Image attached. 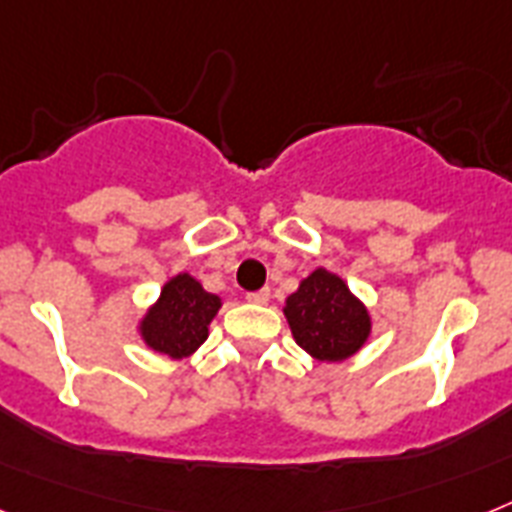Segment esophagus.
Returning a JSON list of instances; mask_svg holds the SVG:
<instances>
[{"label":"esophagus","mask_w":512,"mask_h":512,"mask_svg":"<svg viewBox=\"0 0 512 512\" xmlns=\"http://www.w3.org/2000/svg\"><path fill=\"white\" fill-rule=\"evenodd\" d=\"M247 302L249 304H268L270 302V289L252 291V294H247Z\"/></svg>","instance_id":"esophagus-1"}]
</instances>
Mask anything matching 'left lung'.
I'll return each instance as SVG.
<instances>
[{
    "label": "left lung",
    "instance_id": "obj_1",
    "mask_svg": "<svg viewBox=\"0 0 512 512\" xmlns=\"http://www.w3.org/2000/svg\"><path fill=\"white\" fill-rule=\"evenodd\" d=\"M294 341L317 362H346L372 336L367 304L338 273L315 268L283 302Z\"/></svg>",
    "mask_w": 512,
    "mask_h": 512
}]
</instances>
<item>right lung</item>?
I'll list each match as a JSON object with an SVG mask.
<instances>
[{
    "label": "right lung",
    "mask_w": 512,
    "mask_h": 512,
    "mask_svg": "<svg viewBox=\"0 0 512 512\" xmlns=\"http://www.w3.org/2000/svg\"><path fill=\"white\" fill-rule=\"evenodd\" d=\"M221 304V296L205 291L203 283L182 270L163 283L156 302L137 320V336L166 359H190L208 341Z\"/></svg>",
    "instance_id": "1"
}]
</instances>
